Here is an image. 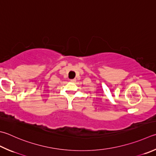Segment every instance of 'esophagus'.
<instances>
[{
	"instance_id": "1",
	"label": "esophagus",
	"mask_w": 156,
	"mask_h": 156,
	"mask_svg": "<svg viewBox=\"0 0 156 156\" xmlns=\"http://www.w3.org/2000/svg\"><path fill=\"white\" fill-rule=\"evenodd\" d=\"M70 81H71L72 82H75L76 81H77V79H70Z\"/></svg>"
}]
</instances>
